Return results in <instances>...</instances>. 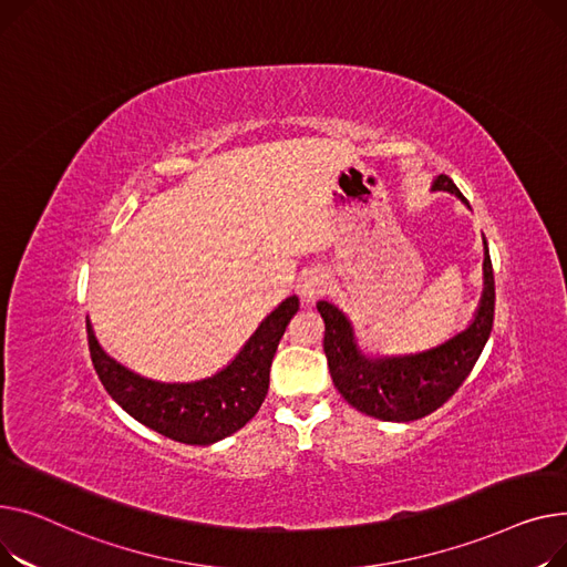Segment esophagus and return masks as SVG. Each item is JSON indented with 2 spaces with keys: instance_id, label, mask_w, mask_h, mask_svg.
Here are the masks:
<instances>
[{
  "instance_id": "esophagus-1",
  "label": "esophagus",
  "mask_w": 567,
  "mask_h": 567,
  "mask_svg": "<svg viewBox=\"0 0 567 567\" xmlns=\"http://www.w3.org/2000/svg\"><path fill=\"white\" fill-rule=\"evenodd\" d=\"M327 288V272L322 268H311L299 279V295L305 302H311L318 295H322Z\"/></svg>"
}]
</instances>
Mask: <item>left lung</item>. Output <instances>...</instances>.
<instances>
[{"mask_svg": "<svg viewBox=\"0 0 567 567\" xmlns=\"http://www.w3.org/2000/svg\"><path fill=\"white\" fill-rule=\"evenodd\" d=\"M432 192H449L470 208L455 183L440 174ZM324 320V354L331 380L346 401L365 416L380 421H416L444 405L467 380L492 331L494 275L487 240L483 238V292L470 324L446 341L416 352H371L359 346L352 320L320 299L316 305Z\"/></svg>", "mask_w": 567, "mask_h": 567, "instance_id": "8db88e82", "label": "left lung"}]
</instances>
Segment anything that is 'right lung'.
Returning a JSON list of instances; mask_svg holds the SVG:
<instances>
[{"instance_id": "obj_1", "label": "right lung", "mask_w": 567, "mask_h": 567, "mask_svg": "<svg viewBox=\"0 0 567 567\" xmlns=\"http://www.w3.org/2000/svg\"><path fill=\"white\" fill-rule=\"evenodd\" d=\"M299 297L288 295L260 320L224 369L192 382H159L144 378L110 357L97 343L91 320L86 334L93 369L132 419L174 442L210 446L238 432L260 410L270 389V365Z\"/></svg>"}]
</instances>
